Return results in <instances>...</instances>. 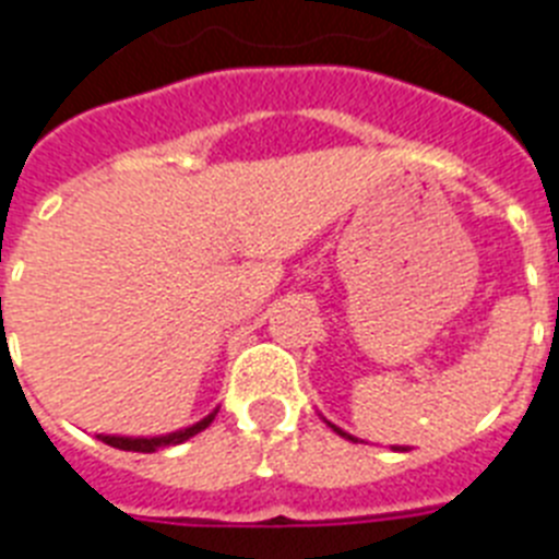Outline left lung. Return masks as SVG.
<instances>
[{"label": "left lung", "instance_id": "obj_1", "mask_svg": "<svg viewBox=\"0 0 559 559\" xmlns=\"http://www.w3.org/2000/svg\"><path fill=\"white\" fill-rule=\"evenodd\" d=\"M326 425H330V428H333L335 433H338V437L350 439V442H358L356 437H350V433H347V430H342V428H338V425H333V421H326ZM393 451H402V453H405V451H411V448H405V444H393Z\"/></svg>", "mask_w": 559, "mask_h": 559}]
</instances>
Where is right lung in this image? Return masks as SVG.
<instances>
[{"mask_svg":"<svg viewBox=\"0 0 559 559\" xmlns=\"http://www.w3.org/2000/svg\"><path fill=\"white\" fill-rule=\"evenodd\" d=\"M217 416V407L209 416H203L201 421H194L189 428H180L175 433H163V437H106V433H99V442L111 444V448H120V451H134V453H154L160 451V448H175V444L186 442V439H192L194 433H201L212 425V419Z\"/></svg>","mask_w":559,"mask_h":559,"instance_id":"right-lung-1","label":"right lung"}]
</instances>
